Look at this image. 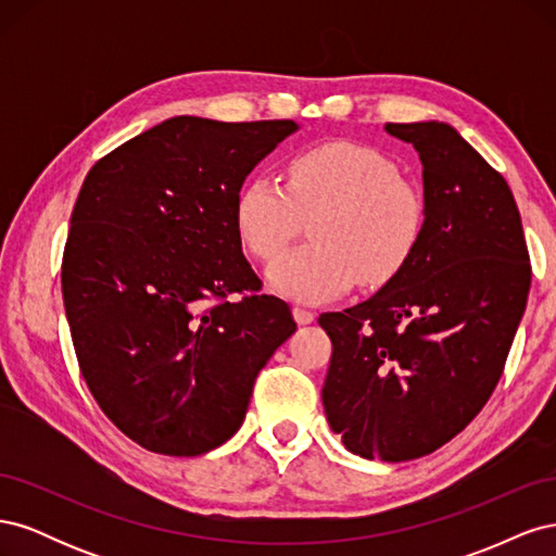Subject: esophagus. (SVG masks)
I'll use <instances>...</instances> for the list:
<instances>
[{
	"label": "esophagus",
	"instance_id": "34e87169",
	"mask_svg": "<svg viewBox=\"0 0 556 556\" xmlns=\"http://www.w3.org/2000/svg\"><path fill=\"white\" fill-rule=\"evenodd\" d=\"M294 319L299 325H311L313 319H315V313L313 311H308V308H301V306H294Z\"/></svg>",
	"mask_w": 556,
	"mask_h": 556
}]
</instances>
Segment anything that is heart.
Returning a JSON list of instances; mask_svg holds the SVG:
<instances>
[{
    "instance_id": "obj_1",
    "label": "heart",
    "mask_w": 556,
    "mask_h": 556,
    "mask_svg": "<svg viewBox=\"0 0 556 556\" xmlns=\"http://www.w3.org/2000/svg\"><path fill=\"white\" fill-rule=\"evenodd\" d=\"M312 220L314 241L268 268L282 294L319 301L390 282L422 239L427 204L419 185L401 176L378 150L331 141L290 160L285 188L250 178L237 199V225L245 245L274 262Z\"/></svg>"
}]
</instances>
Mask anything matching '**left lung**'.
<instances>
[{
	"label": "left lung",
	"mask_w": 556,
	"mask_h": 556,
	"mask_svg": "<svg viewBox=\"0 0 556 556\" xmlns=\"http://www.w3.org/2000/svg\"><path fill=\"white\" fill-rule=\"evenodd\" d=\"M422 160L427 220L371 299L323 313L333 345L323 403L350 452L408 462L454 439L506 366L531 288L515 197L445 123H387Z\"/></svg>",
	"instance_id": "left-lung-1"
}]
</instances>
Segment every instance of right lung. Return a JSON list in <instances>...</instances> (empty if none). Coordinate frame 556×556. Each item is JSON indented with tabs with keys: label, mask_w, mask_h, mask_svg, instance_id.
<instances>
[{
	"label": "right lung",
	"mask_w": 556,
	"mask_h": 556,
	"mask_svg": "<svg viewBox=\"0 0 556 556\" xmlns=\"http://www.w3.org/2000/svg\"><path fill=\"white\" fill-rule=\"evenodd\" d=\"M294 129L169 117L83 182L62 257L76 359L99 408L150 452L197 457L229 441L296 329L262 294L237 225L245 176Z\"/></svg>",
	"instance_id": "obj_1"
}]
</instances>
